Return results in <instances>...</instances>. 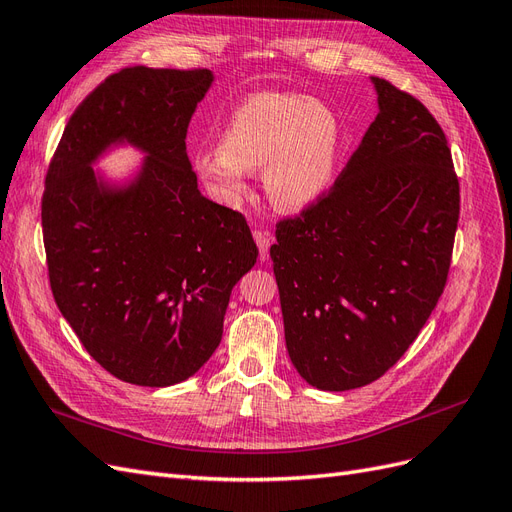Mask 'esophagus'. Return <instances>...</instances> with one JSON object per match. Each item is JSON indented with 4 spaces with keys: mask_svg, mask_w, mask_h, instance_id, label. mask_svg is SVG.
I'll use <instances>...</instances> for the list:
<instances>
[{
    "mask_svg": "<svg viewBox=\"0 0 512 512\" xmlns=\"http://www.w3.org/2000/svg\"><path fill=\"white\" fill-rule=\"evenodd\" d=\"M253 238H255V242L259 246V259L261 261H268V257H270V244H272L270 233L264 231V229H255L253 231Z\"/></svg>",
    "mask_w": 512,
    "mask_h": 512,
    "instance_id": "1",
    "label": "esophagus"
}]
</instances>
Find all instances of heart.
<instances>
[{
  "instance_id": "obj_1",
  "label": "heart",
  "mask_w": 512,
  "mask_h": 512,
  "mask_svg": "<svg viewBox=\"0 0 512 512\" xmlns=\"http://www.w3.org/2000/svg\"><path fill=\"white\" fill-rule=\"evenodd\" d=\"M339 148V122L319 100L289 92H261L233 109L221 148L201 150L195 169L225 203L248 195V169H264L274 208L298 212L326 191Z\"/></svg>"
}]
</instances>
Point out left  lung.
Returning <instances> with one entry per match:
<instances>
[{
	"instance_id": "8db88e82",
	"label": "left lung",
	"mask_w": 512,
	"mask_h": 512,
	"mask_svg": "<svg viewBox=\"0 0 512 512\" xmlns=\"http://www.w3.org/2000/svg\"><path fill=\"white\" fill-rule=\"evenodd\" d=\"M379 113L328 195L276 225L270 248L285 343L306 384L382 377L446 287L459 180L420 100L371 77Z\"/></svg>"
}]
</instances>
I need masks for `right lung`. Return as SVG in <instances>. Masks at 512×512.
<instances>
[{
	"label": "right lung",
	"mask_w": 512,
	"mask_h": 512,
	"mask_svg": "<svg viewBox=\"0 0 512 512\" xmlns=\"http://www.w3.org/2000/svg\"><path fill=\"white\" fill-rule=\"evenodd\" d=\"M210 70L133 66L66 124L42 195L57 309L122 382L165 388L195 375L223 339L231 289L255 266L244 216L199 193L186 130ZM146 158L126 183L91 167L113 144Z\"/></svg>",
	"instance_id": "1"
}]
</instances>
